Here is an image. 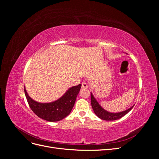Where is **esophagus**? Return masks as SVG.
I'll return each instance as SVG.
<instances>
[{
    "label": "esophagus",
    "mask_w": 159,
    "mask_h": 159,
    "mask_svg": "<svg viewBox=\"0 0 159 159\" xmlns=\"http://www.w3.org/2000/svg\"><path fill=\"white\" fill-rule=\"evenodd\" d=\"M81 87H82V88H88V85L87 83L83 82L82 84H81Z\"/></svg>",
    "instance_id": "34e87169"
}]
</instances>
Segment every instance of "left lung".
Here are the masks:
<instances>
[{
    "mask_svg": "<svg viewBox=\"0 0 159 159\" xmlns=\"http://www.w3.org/2000/svg\"><path fill=\"white\" fill-rule=\"evenodd\" d=\"M91 103L95 115H97L99 118L103 120H105V121H115V120L121 118L124 115H125L127 113H128L134 106L133 105L131 107H130L129 109L125 111H123L121 112L111 113L102 108V107L101 106L98 102V101L94 98L92 93H91Z\"/></svg>",
    "mask_w": 159,
    "mask_h": 159,
    "instance_id": "8db88e82",
    "label": "left lung"
}]
</instances>
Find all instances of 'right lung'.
Returning a JSON list of instances; mask_svg holds the SVG:
<instances>
[{
	"mask_svg": "<svg viewBox=\"0 0 159 159\" xmlns=\"http://www.w3.org/2000/svg\"><path fill=\"white\" fill-rule=\"evenodd\" d=\"M81 84L73 86L67 90L61 97L50 103H39L28 95L25 88V93L30 109L38 117L47 121L55 122L63 119L70 113L75 102Z\"/></svg>",
	"mask_w": 159,
	"mask_h": 159,
	"instance_id": "1",
	"label": "right lung"
}]
</instances>
